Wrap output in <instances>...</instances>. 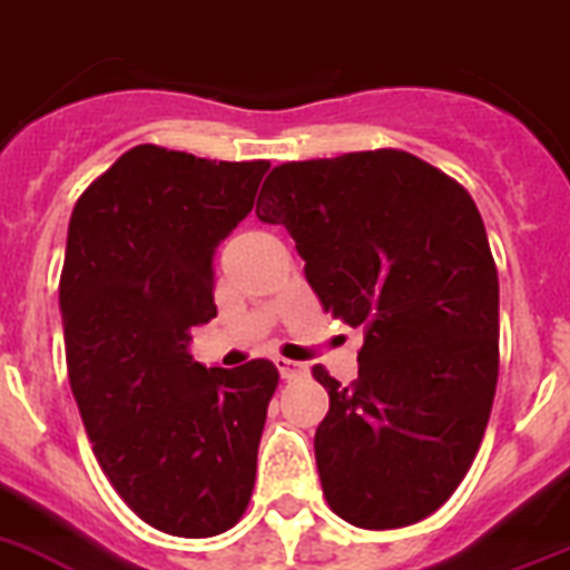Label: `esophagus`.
<instances>
[{
	"instance_id": "1",
	"label": "esophagus",
	"mask_w": 570,
	"mask_h": 570,
	"mask_svg": "<svg viewBox=\"0 0 570 570\" xmlns=\"http://www.w3.org/2000/svg\"><path fill=\"white\" fill-rule=\"evenodd\" d=\"M277 371L284 380H298V376L307 374V365H301V362H293V358H275Z\"/></svg>"
}]
</instances>
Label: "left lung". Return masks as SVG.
Returning a JSON list of instances; mask_svg holds the SVG:
<instances>
[{"instance_id":"1","label":"left lung","mask_w":570,"mask_h":570,"mask_svg":"<svg viewBox=\"0 0 570 570\" xmlns=\"http://www.w3.org/2000/svg\"><path fill=\"white\" fill-rule=\"evenodd\" d=\"M257 217L293 234L322 307L365 327L358 380L324 371L315 463L365 530L432 515L470 472L499 382V272L472 196L405 150L275 167Z\"/></svg>"}]
</instances>
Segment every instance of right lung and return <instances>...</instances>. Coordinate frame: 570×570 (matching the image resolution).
Wrapping results in <instances>:
<instances>
[{
  "label": "right lung",
  "instance_id": "right-lung-1",
  "mask_svg": "<svg viewBox=\"0 0 570 570\" xmlns=\"http://www.w3.org/2000/svg\"><path fill=\"white\" fill-rule=\"evenodd\" d=\"M269 161L138 145L80 194L60 315L92 452L138 519L170 537L226 533L246 513L277 367H205L190 330L217 315L214 252Z\"/></svg>",
  "mask_w": 570,
  "mask_h": 570
}]
</instances>
